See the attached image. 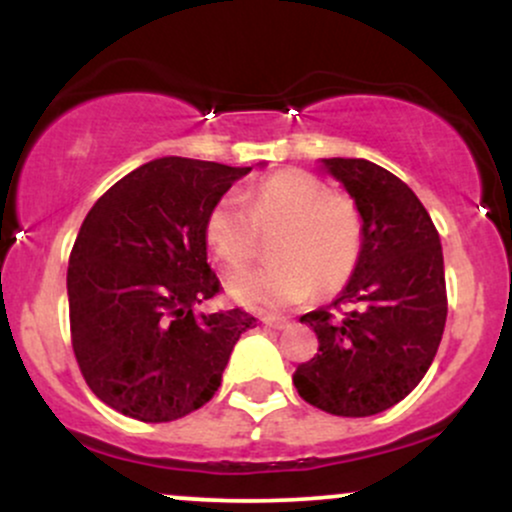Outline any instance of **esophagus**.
Segmentation results:
<instances>
[{
  "label": "esophagus",
  "instance_id": "34e87169",
  "mask_svg": "<svg viewBox=\"0 0 512 512\" xmlns=\"http://www.w3.org/2000/svg\"><path fill=\"white\" fill-rule=\"evenodd\" d=\"M262 325L272 327V330H286L291 322L286 320V317H262Z\"/></svg>",
  "mask_w": 512,
  "mask_h": 512
}]
</instances>
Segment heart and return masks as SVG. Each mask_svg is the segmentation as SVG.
<instances>
[{
  "label": "heart",
  "mask_w": 512,
  "mask_h": 512,
  "mask_svg": "<svg viewBox=\"0 0 512 512\" xmlns=\"http://www.w3.org/2000/svg\"><path fill=\"white\" fill-rule=\"evenodd\" d=\"M269 243L272 262L233 276L226 284L233 301L252 310H281L313 293L339 291L354 274L363 245L356 202L330 192L305 170H281L245 192L223 195L209 209L204 238L226 269H243Z\"/></svg>",
  "instance_id": "heart-1"
}]
</instances>
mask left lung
I'll return each instance as SVG.
<instances>
[{
	"label": "left lung",
	"mask_w": 512,
	"mask_h": 512,
	"mask_svg": "<svg viewBox=\"0 0 512 512\" xmlns=\"http://www.w3.org/2000/svg\"><path fill=\"white\" fill-rule=\"evenodd\" d=\"M363 221L361 257L332 305L305 313L320 354L293 373L298 395L334 416H373L421 383L443 339L448 296L440 238L419 197L366 158H320Z\"/></svg>",
	"instance_id": "left-lung-1"
}]
</instances>
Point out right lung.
<instances>
[{"label": "right lung", "mask_w": 512, "mask_h": 512, "mask_svg": "<svg viewBox=\"0 0 512 512\" xmlns=\"http://www.w3.org/2000/svg\"><path fill=\"white\" fill-rule=\"evenodd\" d=\"M250 170L156 158L115 182L81 223L67 272L74 356L93 395L120 414L163 424L204 407L255 325L240 308L195 310L219 293L207 214Z\"/></svg>", "instance_id": "1"}]
</instances>
